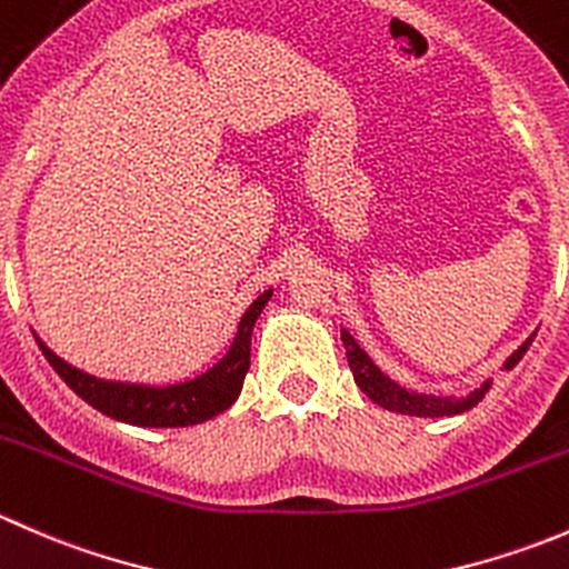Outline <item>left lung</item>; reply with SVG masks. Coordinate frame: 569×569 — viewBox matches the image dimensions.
Instances as JSON below:
<instances>
[{
    "label": "left lung",
    "mask_w": 569,
    "mask_h": 569,
    "mask_svg": "<svg viewBox=\"0 0 569 569\" xmlns=\"http://www.w3.org/2000/svg\"><path fill=\"white\" fill-rule=\"evenodd\" d=\"M341 341H343V349H347L349 369H352V377H355V382H358L360 391L369 396L375 405L386 407V410H391V412H401V416H423V418L457 416V412H465V410H470L473 405H479L481 396H485L487 388H490V382H485V386L476 388L473 393L465 396V399H460V401L412 393V391H407V388L396 386L393 380H388V377L382 375L375 363H371L369 355L358 347V341H355L347 330H341ZM531 341H533V336L518 349V352L512 355V358L507 360V363H503V369H515V366L520 363V358L526 355V349L531 347Z\"/></svg>",
    "instance_id": "left-lung-1"
}]
</instances>
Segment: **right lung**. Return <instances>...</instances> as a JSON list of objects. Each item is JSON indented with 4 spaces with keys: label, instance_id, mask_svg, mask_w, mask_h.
Listing matches in <instances>:
<instances>
[{
    "label": "right lung",
    "instance_id": "right-lung-1",
    "mask_svg": "<svg viewBox=\"0 0 569 569\" xmlns=\"http://www.w3.org/2000/svg\"><path fill=\"white\" fill-rule=\"evenodd\" d=\"M269 297H272V291H263L258 300H252V306L239 321V332L233 338L231 349L214 369L194 377V380L168 388L99 380V377L84 375V371L73 369L71 363L57 358L40 338L38 347L51 363V369L62 377V382L79 399H84L90 407L114 418V421L134 423V427H192V423H203L209 418L220 416L242 393L244 375L250 369L252 325H256L258 313L263 311Z\"/></svg>",
    "mask_w": 569,
    "mask_h": 569
}]
</instances>
